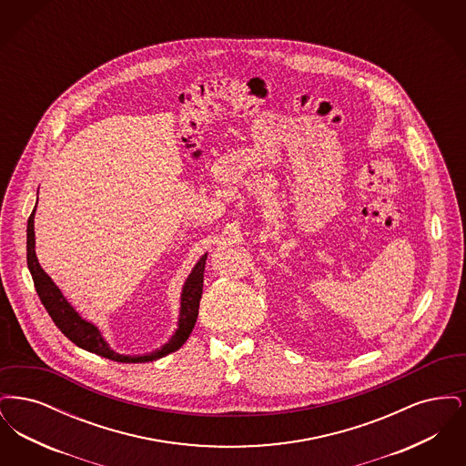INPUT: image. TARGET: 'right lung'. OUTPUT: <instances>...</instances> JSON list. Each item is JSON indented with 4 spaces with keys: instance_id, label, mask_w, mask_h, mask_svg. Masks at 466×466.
Wrapping results in <instances>:
<instances>
[{
    "instance_id": "add662e5",
    "label": "right lung",
    "mask_w": 466,
    "mask_h": 466,
    "mask_svg": "<svg viewBox=\"0 0 466 466\" xmlns=\"http://www.w3.org/2000/svg\"><path fill=\"white\" fill-rule=\"evenodd\" d=\"M35 213L36 206L27 218V267L35 281V289L42 300L46 312L54 319L56 327L66 335L71 342H75L78 348L96 353V355L108 358L113 361L120 363H147L154 361L162 356L169 355L179 350L188 335L194 330V325L198 321L199 314L200 295H202V283H204V266L208 255H202L199 262L188 274L183 289H181V306H179V318H177V332L173 337L156 351L147 355H120L113 351L108 342L105 340L103 333L96 325H92L87 319H84L73 306L66 300V297L61 293V289L56 287V283L50 279V276L45 272L42 266L38 264L36 251H35Z\"/></svg>"
}]
</instances>
